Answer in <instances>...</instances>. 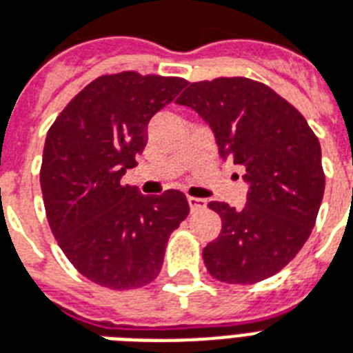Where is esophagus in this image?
<instances>
[{
  "label": "esophagus",
  "mask_w": 353,
  "mask_h": 353,
  "mask_svg": "<svg viewBox=\"0 0 353 353\" xmlns=\"http://www.w3.org/2000/svg\"><path fill=\"white\" fill-rule=\"evenodd\" d=\"M189 200V205H190V211L194 213V211H200L205 208V200L203 198H196V196H187Z\"/></svg>",
  "instance_id": "esophagus-1"
}]
</instances>
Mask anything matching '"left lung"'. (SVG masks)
Masks as SVG:
<instances>
[{
	"mask_svg": "<svg viewBox=\"0 0 353 353\" xmlns=\"http://www.w3.org/2000/svg\"><path fill=\"white\" fill-rule=\"evenodd\" d=\"M177 103L210 123L223 159L247 170L243 210L208 203L223 221L221 234L203 249L210 275L228 284L275 275L314 228L325 189L318 138L297 108L250 78L192 82Z\"/></svg>",
	"mask_w": 353,
	"mask_h": 353,
	"instance_id": "left-lung-1",
	"label": "left lung"
}]
</instances>
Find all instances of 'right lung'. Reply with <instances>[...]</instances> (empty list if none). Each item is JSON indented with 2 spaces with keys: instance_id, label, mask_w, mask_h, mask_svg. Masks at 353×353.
<instances>
[{
  "instance_id": "right-lung-1",
  "label": "right lung",
  "mask_w": 353,
  "mask_h": 353,
  "mask_svg": "<svg viewBox=\"0 0 353 353\" xmlns=\"http://www.w3.org/2000/svg\"><path fill=\"white\" fill-rule=\"evenodd\" d=\"M187 80L123 70L95 78L56 117L41 164L44 210L57 245L91 283L142 288L161 273L170 234L189 215L179 190L143 196L121 183L145 129Z\"/></svg>"
}]
</instances>
